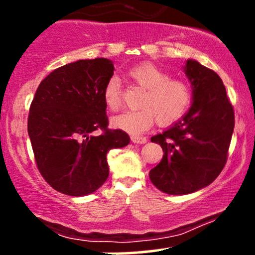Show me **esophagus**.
Returning <instances> with one entry per match:
<instances>
[{
    "label": "esophagus",
    "mask_w": 255,
    "mask_h": 255,
    "mask_svg": "<svg viewBox=\"0 0 255 255\" xmlns=\"http://www.w3.org/2000/svg\"><path fill=\"white\" fill-rule=\"evenodd\" d=\"M131 141L134 142V144H145L146 141H147V137L146 136H131Z\"/></svg>",
    "instance_id": "esophagus-1"
}]
</instances>
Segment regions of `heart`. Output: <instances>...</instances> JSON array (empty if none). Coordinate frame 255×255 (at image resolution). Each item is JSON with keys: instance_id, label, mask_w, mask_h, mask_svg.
Segmentation results:
<instances>
[{"instance_id": "b5f03b06", "label": "heart", "mask_w": 255, "mask_h": 255, "mask_svg": "<svg viewBox=\"0 0 255 255\" xmlns=\"http://www.w3.org/2000/svg\"><path fill=\"white\" fill-rule=\"evenodd\" d=\"M128 77L133 84L145 90L136 111H125L113 119V126L137 136L153 126H169L180 120L192 104L193 93L188 83L182 79L170 78V74L152 62L131 67ZM107 107L111 111L121 107V83L111 77L103 91Z\"/></svg>"}]
</instances>
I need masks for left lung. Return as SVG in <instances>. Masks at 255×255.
I'll use <instances>...</instances> for the list:
<instances>
[{"instance_id": "obj_1", "label": "left lung", "mask_w": 255, "mask_h": 255, "mask_svg": "<svg viewBox=\"0 0 255 255\" xmlns=\"http://www.w3.org/2000/svg\"><path fill=\"white\" fill-rule=\"evenodd\" d=\"M193 86L187 115L164 133L151 137L162 146V160L150 180L166 194L197 192L217 178L228 159L235 114L219 75L197 61L184 68Z\"/></svg>"}]
</instances>
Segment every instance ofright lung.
Segmentation results:
<instances>
[{"label":"right lung","instance_id":"1","mask_svg":"<svg viewBox=\"0 0 255 255\" xmlns=\"http://www.w3.org/2000/svg\"><path fill=\"white\" fill-rule=\"evenodd\" d=\"M113 74L108 58L79 60L38 86L27 130L38 170L55 191L72 197L96 192L109 176L108 152L129 144L126 131L108 128L103 91Z\"/></svg>","mask_w":255,"mask_h":255}]
</instances>
